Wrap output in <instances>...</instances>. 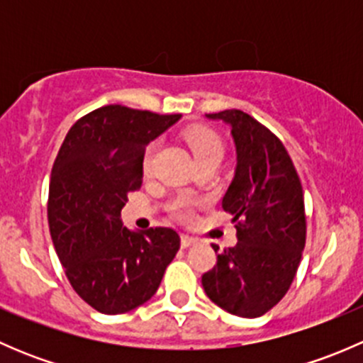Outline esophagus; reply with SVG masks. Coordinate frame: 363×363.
<instances>
[{"label":"esophagus","instance_id":"1","mask_svg":"<svg viewBox=\"0 0 363 363\" xmlns=\"http://www.w3.org/2000/svg\"><path fill=\"white\" fill-rule=\"evenodd\" d=\"M193 244H196L195 237H189V235H184V233H182V235H181V246L186 250V247H191Z\"/></svg>","mask_w":363,"mask_h":363}]
</instances>
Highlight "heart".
<instances>
[{
  "instance_id": "obj_1",
  "label": "heart",
  "mask_w": 363,
  "mask_h": 363,
  "mask_svg": "<svg viewBox=\"0 0 363 363\" xmlns=\"http://www.w3.org/2000/svg\"><path fill=\"white\" fill-rule=\"evenodd\" d=\"M186 140H188L189 147H191L195 158H211V156H218L223 158V142L218 135L212 130L207 128H193L186 133ZM152 158V147L145 152V164H149V161ZM175 211L181 218H188L191 214V208H189L188 202H179L175 205Z\"/></svg>"
}]
</instances>
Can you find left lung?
I'll list each match as a JSON object with an SVG mask.
<instances>
[{
	"label": "left lung",
	"mask_w": 363,
	"mask_h": 363,
	"mask_svg": "<svg viewBox=\"0 0 363 363\" xmlns=\"http://www.w3.org/2000/svg\"><path fill=\"white\" fill-rule=\"evenodd\" d=\"M205 117L223 121L235 144V174L221 205L237 223L239 242L218 255L202 286L226 313L258 318L286 295L302 258V184L279 138L246 112L232 108Z\"/></svg>",
	"instance_id": "left-lung-1"
}]
</instances>
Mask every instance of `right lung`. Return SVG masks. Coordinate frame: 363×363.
Wrapping results in <instances>:
<instances>
[{
  "mask_svg": "<svg viewBox=\"0 0 363 363\" xmlns=\"http://www.w3.org/2000/svg\"><path fill=\"white\" fill-rule=\"evenodd\" d=\"M181 113L107 105L69 128L54 161L49 228L73 290L104 314L147 302L181 247L172 228L130 230L121 211L142 186L145 147Z\"/></svg>",
  "mask_w": 363,
  "mask_h": 363,
  "instance_id": "1",
  "label": "right lung"
}]
</instances>
